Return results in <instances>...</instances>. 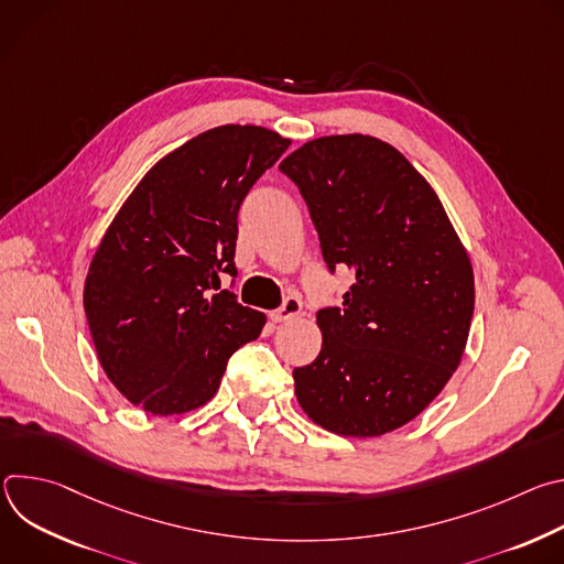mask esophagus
<instances>
[{
  "instance_id": "34e87169",
  "label": "esophagus",
  "mask_w": 564,
  "mask_h": 564,
  "mask_svg": "<svg viewBox=\"0 0 564 564\" xmlns=\"http://www.w3.org/2000/svg\"><path fill=\"white\" fill-rule=\"evenodd\" d=\"M303 310V303L299 296H285L283 303L270 312V318L274 321V324H283V321H292L294 316H299Z\"/></svg>"
}]
</instances>
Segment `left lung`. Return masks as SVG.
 <instances>
[{
	"instance_id": "left-lung-1",
	"label": "left lung",
	"mask_w": 564,
	"mask_h": 564,
	"mask_svg": "<svg viewBox=\"0 0 564 564\" xmlns=\"http://www.w3.org/2000/svg\"><path fill=\"white\" fill-rule=\"evenodd\" d=\"M279 170L299 187L321 254L357 281L316 312L324 346L294 368L312 422L346 437L409 424L459 366L473 318L470 261L431 185L388 142L328 135Z\"/></svg>"
}]
</instances>
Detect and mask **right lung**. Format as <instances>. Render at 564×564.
Returning a JSON list of instances; mask_svg holds the SVG:
<instances>
[{
  "mask_svg": "<svg viewBox=\"0 0 564 564\" xmlns=\"http://www.w3.org/2000/svg\"><path fill=\"white\" fill-rule=\"evenodd\" d=\"M288 147L263 127L209 129L155 163L109 225L85 312L107 377L147 413L203 406L229 357L261 335L265 314L220 276H236L240 203Z\"/></svg>",
  "mask_w": 564,
  "mask_h": 564,
  "instance_id": "add662e5",
  "label": "right lung"
}]
</instances>
